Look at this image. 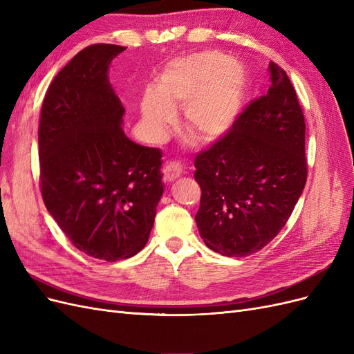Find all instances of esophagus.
Returning a JSON list of instances; mask_svg holds the SVG:
<instances>
[{"mask_svg":"<svg viewBox=\"0 0 354 354\" xmlns=\"http://www.w3.org/2000/svg\"><path fill=\"white\" fill-rule=\"evenodd\" d=\"M162 173H164V180L167 183H169V181H174L176 178H178L181 174H183V168H181L178 162H168L164 167Z\"/></svg>","mask_w":354,"mask_h":354,"instance_id":"1","label":"esophagus"}]
</instances>
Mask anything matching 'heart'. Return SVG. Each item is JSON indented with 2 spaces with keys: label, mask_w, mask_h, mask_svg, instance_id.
<instances>
[{
  "label": "heart",
  "mask_w": 354,
  "mask_h": 354,
  "mask_svg": "<svg viewBox=\"0 0 354 354\" xmlns=\"http://www.w3.org/2000/svg\"><path fill=\"white\" fill-rule=\"evenodd\" d=\"M246 73L220 51L205 50L169 60L145 91L142 121L153 140H162L177 121L174 109L185 106V127L203 142L226 134L242 109Z\"/></svg>",
  "instance_id": "obj_1"
}]
</instances>
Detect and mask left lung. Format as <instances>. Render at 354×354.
<instances>
[{"label": "left lung", "instance_id": "1", "mask_svg": "<svg viewBox=\"0 0 354 354\" xmlns=\"http://www.w3.org/2000/svg\"><path fill=\"white\" fill-rule=\"evenodd\" d=\"M272 85L232 130L195 159L201 238L226 257H246L282 230L307 178L306 122L288 75L269 63Z\"/></svg>", "mask_w": 354, "mask_h": 354}]
</instances>
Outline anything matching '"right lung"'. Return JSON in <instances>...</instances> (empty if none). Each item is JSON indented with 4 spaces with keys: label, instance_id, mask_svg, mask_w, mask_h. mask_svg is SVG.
I'll use <instances>...</instances> for the list:
<instances>
[{
    "label": "right lung",
    "instance_id": "add662e5",
    "mask_svg": "<svg viewBox=\"0 0 354 354\" xmlns=\"http://www.w3.org/2000/svg\"><path fill=\"white\" fill-rule=\"evenodd\" d=\"M125 48L95 44L53 80L38 130L41 192L75 248L118 261L140 252L164 194L162 152L122 130L124 106L109 82Z\"/></svg>",
    "mask_w": 354,
    "mask_h": 354
}]
</instances>
